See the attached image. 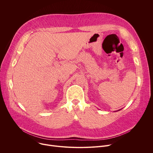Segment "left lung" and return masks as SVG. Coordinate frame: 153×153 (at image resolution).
<instances>
[{"mask_svg":"<svg viewBox=\"0 0 153 153\" xmlns=\"http://www.w3.org/2000/svg\"><path fill=\"white\" fill-rule=\"evenodd\" d=\"M120 110H121V109H120ZM120 110H117V111H120Z\"/></svg>","mask_w":153,"mask_h":153,"instance_id":"left-lung-1","label":"left lung"}]
</instances>
